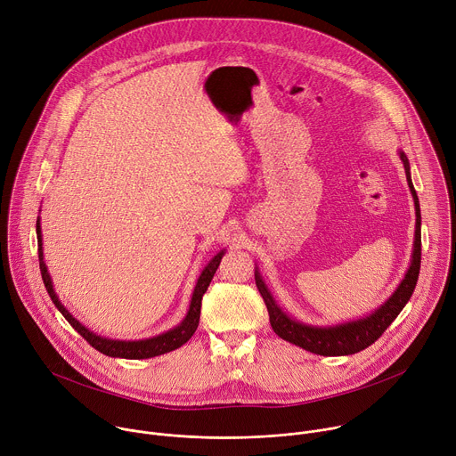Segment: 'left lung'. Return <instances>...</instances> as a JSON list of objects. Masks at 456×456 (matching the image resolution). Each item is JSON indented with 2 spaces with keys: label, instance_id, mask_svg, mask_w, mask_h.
I'll return each instance as SVG.
<instances>
[{
  "label": "left lung",
  "instance_id": "1",
  "mask_svg": "<svg viewBox=\"0 0 456 456\" xmlns=\"http://www.w3.org/2000/svg\"><path fill=\"white\" fill-rule=\"evenodd\" d=\"M399 157L404 164L408 185H410L411 197L415 202V216H417L411 262H410V269L406 271L403 281L399 283L395 292L389 296L379 308H375L371 314H368L361 319L332 324V327H317V324H308V322L297 321L292 315H289L278 305V301L273 296V292L269 290L262 273H259V269L256 267V271H254L256 287L267 305L271 327L281 339H285L306 352L317 354V355H327V357L352 355V354H357V352L368 348L371 343H375L384 334V330L389 327V324L395 321V317L401 314V310L406 306V303L410 301V297L415 290L417 280H419V271H420V206H419L417 191L411 182L410 160L404 151H399Z\"/></svg>",
  "mask_w": 456,
  "mask_h": 456
}]
</instances>
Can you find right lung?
<instances>
[{"mask_svg": "<svg viewBox=\"0 0 456 456\" xmlns=\"http://www.w3.org/2000/svg\"><path fill=\"white\" fill-rule=\"evenodd\" d=\"M36 232H37V254H39V269H41V278H43V283L46 287V292L52 299V303L57 306V310L64 315V319H67L72 327L95 348L99 350L101 354L108 355V357H120V359H150V357H157V355H162V354H167V352H173L176 348H180L182 345H185L191 336L197 332L199 329V321H200V308H202V296L206 294L222 257L225 254V248H222L215 257H211V262L204 267V271L200 273L199 280H197V285H194V290H192V296H191V303H189V308H187V314L185 317L176 324L175 329L164 332V334H159L155 338H150V339H139V341H120V339H110V338H102V336H97L95 332H92L90 329H86L85 324L81 321H77L70 312L69 308L64 306L55 290H53V283H52V278L48 274V269H46V264H45V256H43V236H41V224H39V218H37V224H36Z\"/></svg>", "mask_w": 456, "mask_h": 456, "instance_id": "right-lung-1", "label": "right lung"}]
</instances>
